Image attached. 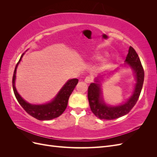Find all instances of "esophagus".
<instances>
[{
    "mask_svg": "<svg viewBox=\"0 0 157 157\" xmlns=\"http://www.w3.org/2000/svg\"><path fill=\"white\" fill-rule=\"evenodd\" d=\"M93 80H94V78H93L92 77H90V76H88V77H86V78H85L84 81H85V82H86V83L89 84V83H91L93 81Z\"/></svg>",
    "mask_w": 157,
    "mask_h": 157,
    "instance_id": "esophagus-1",
    "label": "esophagus"
}]
</instances>
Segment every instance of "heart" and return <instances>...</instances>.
Segmentation results:
<instances>
[{
  "instance_id": "obj_1",
  "label": "heart",
  "mask_w": 157,
  "mask_h": 157,
  "mask_svg": "<svg viewBox=\"0 0 157 157\" xmlns=\"http://www.w3.org/2000/svg\"><path fill=\"white\" fill-rule=\"evenodd\" d=\"M95 58H96V59H101V55H97V56H95Z\"/></svg>"
}]
</instances>
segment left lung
Returning a JSON list of instances; mask_svg holds the SVG:
<instances>
[{
  "mask_svg": "<svg viewBox=\"0 0 157 157\" xmlns=\"http://www.w3.org/2000/svg\"><path fill=\"white\" fill-rule=\"evenodd\" d=\"M125 62L134 71L136 84L132 96L126 102L116 106H109L104 102L102 98L101 83L98 77L95 82L91 83L88 90V98L92 113L100 119L113 120L124 116L129 113L138 100L144 81V70L136 50L130 46Z\"/></svg>",
  "mask_w": 157,
  "mask_h": 157,
  "instance_id": "8db88e82",
  "label": "left lung"
}]
</instances>
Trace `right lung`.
Wrapping results in <instances>:
<instances>
[{"label": "right lung", "mask_w": 157, "mask_h": 157, "mask_svg": "<svg viewBox=\"0 0 157 157\" xmlns=\"http://www.w3.org/2000/svg\"><path fill=\"white\" fill-rule=\"evenodd\" d=\"M24 53L21 55L20 60L16 65L12 78L13 90L17 101L29 115L38 120L49 121L58 117L64 112L67 107L69 96L73 92L76 85L77 84L78 80L77 78L69 80L61 88L53 100L48 103L42 104V105H33V104L27 103L17 93L15 87L16 69Z\"/></svg>", "instance_id": "obj_1"}]
</instances>
